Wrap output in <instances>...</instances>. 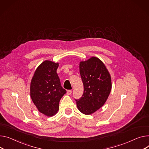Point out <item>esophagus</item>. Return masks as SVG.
<instances>
[{
    "label": "esophagus",
    "instance_id": "obj_1",
    "mask_svg": "<svg viewBox=\"0 0 149 149\" xmlns=\"http://www.w3.org/2000/svg\"><path fill=\"white\" fill-rule=\"evenodd\" d=\"M66 93H67V95H70L72 93V91H71V90H68V91H67Z\"/></svg>",
    "mask_w": 149,
    "mask_h": 149
}]
</instances>
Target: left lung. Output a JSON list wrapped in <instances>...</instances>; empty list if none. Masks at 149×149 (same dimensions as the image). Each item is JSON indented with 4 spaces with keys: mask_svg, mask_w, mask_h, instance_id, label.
Wrapping results in <instances>:
<instances>
[{
    "mask_svg": "<svg viewBox=\"0 0 149 149\" xmlns=\"http://www.w3.org/2000/svg\"><path fill=\"white\" fill-rule=\"evenodd\" d=\"M80 72L84 85V93L80 100H76L78 110L90 115L107 101L110 93L111 77L104 63L96 57L80 62Z\"/></svg>",
    "mask_w": 149,
    "mask_h": 149,
    "instance_id": "8db88e82",
    "label": "left lung"
}]
</instances>
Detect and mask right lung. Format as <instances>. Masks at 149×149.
I'll list each match as a JSON object with an SVG mask.
<instances>
[{
    "mask_svg": "<svg viewBox=\"0 0 149 149\" xmlns=\"http://www.w3.org/2000/svg\"><path fill=\"white\" fill-rule=\"evenodd\" d=\"M58 63L46 60L38 66L30 86V95L38 110L48 117L54 116L59 102L66 93L57 74Z\"/></svg>",
    "mask_w": 149,
    "mask_h": 149,
    "instance_id": "obj_1",
    "label": "right lung"
}]
</instances>
